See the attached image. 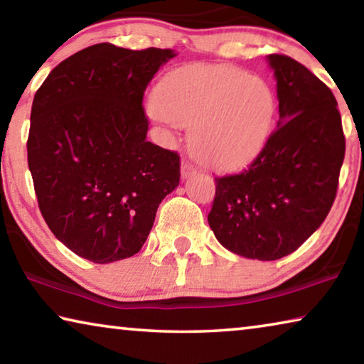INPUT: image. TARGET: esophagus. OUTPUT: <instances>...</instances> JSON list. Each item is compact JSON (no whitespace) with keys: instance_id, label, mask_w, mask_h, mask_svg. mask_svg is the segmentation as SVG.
Masks as SVG:
<instances>
[{"instance_id":"esophagus-1","label":"esophagus","mask_w":364,"mask_h":364,"mask_svg":"<svg viewBox=\"0 0 364 364\" xmlns=\"http://www.w3.org/2000/svg\"><path fill=\"white\" fill-rule=\"evenodd\" d=\"M197 171V168L194 167L193 164H189V162H183L181 164V176L184 178V180H186V178H189L191 175H194Z\"/></svg>"}]
</instances>
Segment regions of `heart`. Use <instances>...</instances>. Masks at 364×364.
<instances>
[{
	"label": "heart",
	"mask_w": 364,
	"mask_h": 364,
	"mask_svg": "<svg viewBox=\"0 0 364 364\" xmlns=\"http://www.w3.org/2000/svg\"><path fill=\"white\" fill-rule=\"evenodd\" d=\"M278 109L267 80L226 64L186 65L159 83L151 112L189 128L193 156L213 170L250 164L267 144Z\"/></svg>",
	"instance_id": "1"
}]
</instances>
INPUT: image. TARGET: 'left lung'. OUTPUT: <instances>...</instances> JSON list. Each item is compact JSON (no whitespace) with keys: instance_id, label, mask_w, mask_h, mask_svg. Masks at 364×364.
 <instances>
[{"instance_id":"1","label":"left lung","mask_w":364,"mask_h":364,"mask_svg":"<svg viewBox=\"0 0 364 364\" xmlns=\"http://www.w3.org/2000/svg\"><path fill=\"white\" fill-rule=\"evenodd\" d=\"M279 122L239 173L217 176L208 213L215 237L234 254L278 260L328 217L345 156L341 112L321 80L284 54H269Z\"/></svg>"}]
</instances>
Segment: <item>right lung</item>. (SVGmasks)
Here are the masks:
<instances>
[{"label":"right lung","instance_id":"add662e5","mask_svg":"<svg viewBox=\"0 0 364 364\" xmlns=\"http://www.w3.org/2000/svg\"><path fill=\"white\" fill-rule=\"evenodd\" d=\"M171 49L85 48L36 91L28 168L49 230L73 254L112 263L138 254L159 204L180 184V156L146 139L143 96Z\"/></svg>","mask_w":364,"mask_h":364}]
</instances>
